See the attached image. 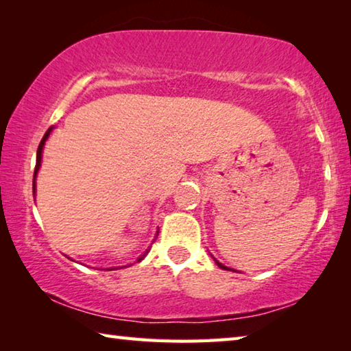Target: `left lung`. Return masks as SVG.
Masks as SVG:
<instances>
[{"label":"left lung","mask_w":351,"mask_h":351,"mask_svg":"<svg viewBox=\"0 0 351 351\" xmlns=\"http://www.w3.org/2000/svg\"><path fill=\"white\" fill-rule=\"evenodd\" d=\"M217 261V260H215ZM217 265L219 266V268H221V269H230V268H228V266H224V265H221V263H219V261H217Z\"/></svg>","instance_id":"left-lung-1"}]
</instances>
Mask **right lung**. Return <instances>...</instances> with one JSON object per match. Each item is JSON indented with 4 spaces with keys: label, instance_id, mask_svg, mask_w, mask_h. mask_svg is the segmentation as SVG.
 Wrapping results in <instances>:
<instances>
[{
    "label": "right lung",
    "instance_id": "right-lung-1",
    "mask_svg": "<svg viewBox=\"0 0 351 351\" xmlns=\"http://www.w3.org/2000/svg\"><path fill=\"white\" fill-rule=\"evenodd\" d=\"M52 128L54 127H51L49 130H47V132L45 133V136H43V139H41V142H40V145H38V150H37V164H35V171H34V182H32V186H34V195H35V178H37V173H38V170H40V165H41V153H43V147H45V142H46V139L49 138V134H51V132H52ZM148 252V249L147 251L141 255V257L138 258V261H141L142 258L145 257V254Z\"/></svg>",
    "mask_w": 351,
    "mask_h": 351
}]
</instances>
